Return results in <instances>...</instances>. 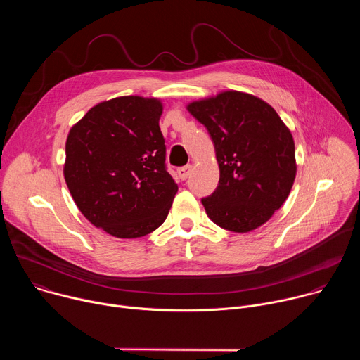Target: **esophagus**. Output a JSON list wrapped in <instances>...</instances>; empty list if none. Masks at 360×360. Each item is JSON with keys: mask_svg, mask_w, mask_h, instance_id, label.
Returning a JSON list of instances; mask_svg holds the SVG:
<instances>
[{"mask_svg": "<svg viewBox=\"0 0 360 360\" xmlns=\"http://www.w3.org/2000/svg\"><path fill=\"white\" fill-rule=\"evenodd\" d=\"M191 171H192V165L182 167V168H179V169H178V176H179L182 181H185V179L189 176Z\"/></svg>", "mask_w": 360, "mask_h": 360, "instance_id": "1", "label": "esophagus"}]
</instances>
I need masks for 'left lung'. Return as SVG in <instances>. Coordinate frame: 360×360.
<instances>
[{
  "instance_id": "1",
  "label": "left lung",
  "mask_w": 360,
  "mask_h": 360,
  "mask_svg": "<svg viewBox=\"0 0 360 360\" xmlns=\"http://www.w3.org/2000/svg\"><path fill=\"white\" fill-rule=\"evenodd\" d=\"M186 110L208 129L215 145L219 184L202 199L218 226L246 233L268 222L293 186L295 142L264 99L240 91L189 102Z\"/></svg>"
}]
</instances>
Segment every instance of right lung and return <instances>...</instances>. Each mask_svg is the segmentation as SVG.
Instances as JSON below:
<instances>
[{"label": "right lung", "instance_id": "add662e5", "mask_svg": "<svg viewBox=\"0 0 360 360\" xmlns=\"http://www.w3.org/2000/svg\"><path fill=\"white\" fill-rule=\"evenodd\" d=\"M162 101L117 96L68 132L64 178L81 214L107 233L141 238L164 224L178 185L165 168Z\"/></svg>", "mask_w": 360, "mask_h": 360}]
</instances>
